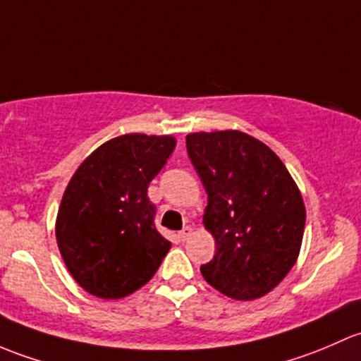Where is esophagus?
Instances as JSON below:
<instances>
[{
	"label": "esophagus",
	"instance_id": "obj_1",
	"mask_svg": "<svg viewBox=\"0 0 361 361\" xmlns=\"http://www.w3.org/2000/svg\"><path fill=\"white\" fill-rule=\"evenodd\" d=\"M191 235H192V229L191 228H184V229H182V231H179V238H180L182 241L188 240V238L191 236Z\"/></svg>",
	"mask_w": 361,
	"mask_h": 361
}]
</instances>
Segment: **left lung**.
<instances>
[{
    "label": "left lung",
    "mask_w": 361,
    "mask_h": 361,
    "mask_svg": "<svg viewBox=\"0 0 361 361\" xmlns=\"http://www.w3.org/2000/svg\"><path fill=\"white\" fill-rule=\"evenodd\" d=\"M208 195L205 229L217 252L202 266L215 290L236 300L266 295L299 257L306 207L280 158L240 130L185 135Z\"/></svg>",
    "instance_id": "1"
}]
</instances>
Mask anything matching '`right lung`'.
Segmentation results:
<instances>
[{
	"label": "right lung",
	"instance_id": "add662e5",
	"mask_svg": "<svg viewBox=\"0 0 361 361\" xmlns=\"http://www.w3.org/2000/svg\"><path fill=\"white\" fill-rule=\"evenodd\" d=\"M176 137L126 133L99 146L71 177L55 236L71 276L100 299H121L147 283L172 243L154 228L147 185Z\"/></svg>",
	"mask_w": 361,
	"mask_h": 361
}]
</instances>
